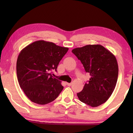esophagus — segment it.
<instances>
[{
    "mask_svg": "<svg viewBox=\"0 0 133 133\" xmlns=\"http://www.w3.org/2000/svg\"><path fill=\"white\" fill-rule=\"evenodd\" d=\"M67 85H68V86H70L71 85V83H67Z\"/></svg>",
    "mask_w": 133,
    "mask_h": 133,
    "instance_id": "34e87169",
    "label": "esophagus"
}]
</instances>
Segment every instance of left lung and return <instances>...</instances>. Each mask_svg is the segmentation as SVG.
I'll return each mask as SVG.
<instances>
[{
	"label": "left lung",
	"mask_w": 133,
	"mask_h": 133,
	"mask_svg": "<svg viewBox=\"0 0 133 133\" xmlns=\"http://www.w3.org/2000/svg\"><path fill=\"white\" fill-rule=\"evenodd\" d=\"M91 77L77 94L81 102L95 107L104 103L115 89L118 67L114 55L100 44H89L72 50Z\"/></svg>",
	"instance_id": "left-lung-1"
}]
</instances>
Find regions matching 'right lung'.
<instances>
[{
  "label": "right lung",
  "instance_id": "add662e5",
  "mask_svg": "<svg viewBox=\"0 0 133 133\" xmlns=\"http://www.w3.org/2000/svg\"><path fill=\"white\" fill-rule=\"evenodd\" d=\"M68 50L44 40L36 41L22 50L16 63L17 80L31 102L46 104L59 95L63 86L50 71H57L58 63Z\"/></svg>",
  "mask_w": 133,
  "mask_h": 133
}]
</instances>
